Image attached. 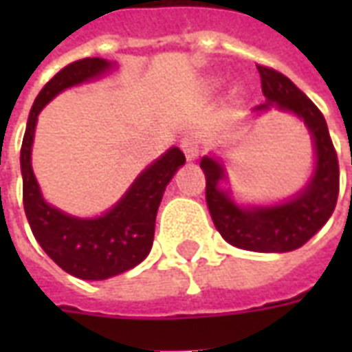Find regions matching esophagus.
I'll return each mask as SVG.
<instances>
[{
  "label": "esophagus",
  "instance_id": "1",
  "mask_svg": "<svg viewBox=\"0 0 352 352\" xmlns=\"http://www.w3.org/2000/svg\"><path fill=\"white\" fill-rule=\"evenodd\" d=\"M181 148H183L184 156L188 158V160H194L199 153V146H198V139L196 138H184L181 141Z\"/></svg>",
  "mask_w": 352,
  "mask_h": 352
}]
</instances>
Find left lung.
I'll return each instance as SVG.
<instances>
[{"label": "left lung", "instance_id": "8db88e82", "mask_svg": "<svg viewBox=\"0 0 352 352\" xmlns=\"http://www.w3.org/2000/svg\"><path fill=\"white\" fill-rule=\"evenodd\" d=\"M256 67L265 103L254 111H287L303 120L309 130L317 156L311 181L285 204L241 207L221 186L226 179L221 162L204 156L199 166L206 173V199L214 228L230 245L252 252H288L307 243L332 217L340 194V164L317 105L283 73L265 65Z\"/></svg>", "mask_w": 352, "mask_h": 352}]
</instances>
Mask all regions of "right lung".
Masks as SVG:
<instances>
[{
  "label": "right lung",
  "instance_id": "1",
  "mask_svg": "<svg viewBox=\"0 0 352 352\" xmlns=\"http://www.w3.org/2000/svg\"><path fill=\"white\" fill-rule=\"evenodd\" d=\"M111 65L103 58H82L60 69L35 98L20 148L24 211L37 243L64 272L87 280L115 277L146 258L164 190L186 160L183 151L171 146L133 181L113 209L96 219L65 214L43 199L32 169L37 115L62 90L100 77Z\"/></svg>",
  "mask_w": 352,
  "mask_h": 352
}]
</instances>
